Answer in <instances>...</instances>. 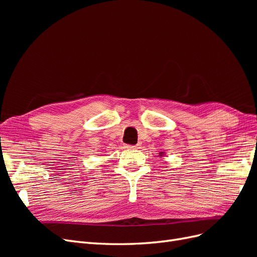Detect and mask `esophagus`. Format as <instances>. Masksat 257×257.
Returning <instances> with one entry per match:
<instances>
[{
	"mask_svg": "<svg viewBox=\"0 0 257 257\" xmlns=\"http://www.w3.org/2000/svg\"><path fill=\"white\" fill-rule=\"evenodd\" d=\"M138 146H139V145H136V146H130V145H125V148H126V149H138Z\"/></svg>",
	"mask_w": 257,
	"mask_h": 257,
	"instance_id": "obj_1",
	"label": "esophagus"
}]
</instances>
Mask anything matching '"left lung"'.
<instances>
[{
    "label": "left lung",
    "instance_id": "8db88e82",
    "mask_svg": "<svg viewBox=\"0 0 257 257\" xmlns=\"http://www.w3.org/2000/svg\"><path fill=\"white\" fill-rule=\"evenodd\" d=\"M159 154H160V157H162V155H164V152H160Z\"/></svg>",
    "mask_w": 257,
    "mask_h": 257
}]
</instances>
